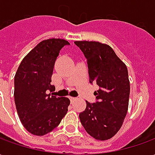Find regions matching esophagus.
<instances>
[{"label":"esophagus","instance_id":"esophagus-1","mask_svg":"<svg viewBox=\"0 0 155 155\" xmlns=\"http://www.w3.org/2000/svg\"><path fill=\"white\" fill-rule=\"evenodd\" d=\"M70 100H71V103H74V101L77 100V98H74V97H70Z\"/></svg>","mask_w":155,"mask_h":155}]
</instances>
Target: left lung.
Listing matches in <instances>:
<instances>
[{
  "label": "left lung",
  "mask_w": 155,
  "mask_h": 155,
  "mask_svg": "<svg viewBox=\"0 0 155 155\" xmlns=\"http://www.w3.org/2000/svg\"><path fill=\"white\" fill-rule=\"evenodd\" d=\"M87 59L90 82L99 90L94 94L97 101L80 113L82 125L91 136L107 140L120 130L126 116L130 81L125 64L106 44L98 41H74Z\"/></svg>",
  "instance_id": "8db88e82"
}]
</instances>
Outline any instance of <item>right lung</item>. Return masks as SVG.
<instances>
[{"label": "right lung", "instance_id": "obj_1", "mask_svg": "<svg viewBox=\"0 0 155 155\" xmlns=\"http://www.w3.org/2000/svg\"><path fill=\"white\" fill-rule=\"evenodd\" d=\"M66 45L70 43L63 39L42 41L24 57L15 73L16 110L23 126L32 134L50 133L67 113L68 98L47 94L54 88L51 82L55 60Z\"/></svg>", "mask_w": 155, "mask_h": 155}]
</instances>
